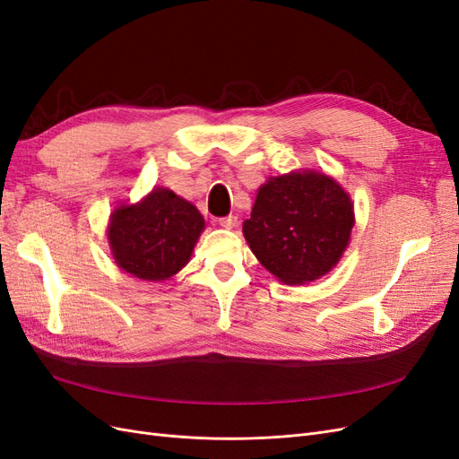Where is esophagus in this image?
Returning <instances> with one entry per match:
<instances>
[{
  "label": "esophagus",
  "instance_id": "1",
  "mask_svg": "<svg viewBox=\"0 0 459 459\" xmlns=\"http://www.w3.org/2000/svg\"><path fill=\"white\" fill-rule=\"evenodd\" d=\"M218 224H220L221 228H226V230H231V228H235V226H238V216H233V214H230V216H224V218H218Z\"/></svg>",
  "mask_w": 459,
  "mask_h": 459
}]
</instances>
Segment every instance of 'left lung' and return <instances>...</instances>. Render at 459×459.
Masks as SVG:
<instances>
[{
    "instance_id": "left-lung-1",
    "label": "left lung",
    "mask_w": 459,
    "mask_h": 459,
    "mask_svg": "<svg viewBox=\"0 0 459 459\" xmlns=\"http://www.w3.org/2000/svg\"><path fill=\"white\" fill-rule=\"evenodd\" d=\"M352 226V203L335 179L295 172L260 187L243 233L264 268L283 283L300 285L335 266Z\"/></svg>"
}]
</instances>
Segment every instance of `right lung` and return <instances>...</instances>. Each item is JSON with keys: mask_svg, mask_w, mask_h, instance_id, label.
Masks as SVG:
<instances>
[{"mask_svg": "<svg viewBox=\"0 0 459 459\" xmlns=\"http://www.w3.org/2000/svg\"><path fill=\"white\" fill-rule=\"evenodd\" d=\"M204 228L201 212L170 189H152L140 204H122L110 216L108 243L122 270L162 281L182 270Z\"/></svg>", "mask_w": 459, "mask_h": 459, "instance_id": "1", "label": "right lung"}]
</instances>
